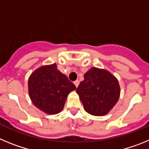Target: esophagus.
Wrapping results in <instances>:
<instances>
[{
  "mask_svg": "<svg viewBox=\"0 0 149 149\" xmlns=\"http://www.w3.org/2000/svg\"><path fill=\"white\" fill-rule=\"evenodd\" d=\"M74 85H75L76 87H77V86H78V85H79V81H78V80H76V81L74 82Z\"/></svg>",
  "mask_w": 149,
  "mask_h": 149,
  "instance_id": "34e87169",
  "label": "esophagus"
}]
</instances>
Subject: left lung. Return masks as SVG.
Returning <instances> with one entry per match:
<instances>
[{
  "label": "left lung",
  "instance_id": "8db88e82",
  "mask_svg": "<svg viewBox=\"0 0 149 149\" xmlns=\"http://www.w3.org/2000/svg\"><path fill=\"white\" fill-rule=\"evenodd\" d=\"M84 77L76 92L85 110L96 116L107 114L120 96L117 78L107 70L96 67H92Z\"/></svg>",
  "mask_w": 149,
  "mask_h": 149
}]
</instances>
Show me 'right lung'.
Returning a JSON list of instances; mask_svg holds the SVG:
<instances>
[{
	"label": "right lung",
	"instance_id": "1",
	"mask_svg": "<svg viewBox=\"0 0 149 149\" xmlns=\"http://www.w3.org/2000/svg\"><path fill=\"white\" fill-rule=\"evenodd\" d=\"M75 89L74 84L57 69L56 63L36 68L28 79L31 101L38 109L51 115L63 110L67 96Z\"/></svg>",
	"mask_w": 149,
	"mask_h": 149
}]
</instances>
